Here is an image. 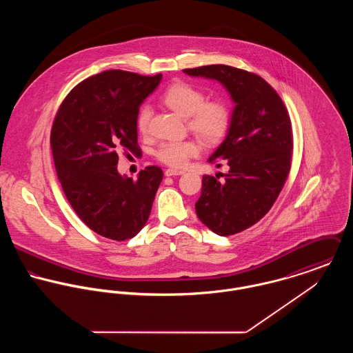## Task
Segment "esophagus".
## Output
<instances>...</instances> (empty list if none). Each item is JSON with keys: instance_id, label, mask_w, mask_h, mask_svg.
I'll list each match as a JSON object with an SVG mask.
<instances>
[{"instance_id": "34e87169", "label": "esophagus", "mask_w": 353, "mask_h": 353, "mask_svg": "<svg viewBox=\"0 0 353 353\" xmlns=\"http://www.w3.org/2000/svg\"><path fill=\"white\" fill-rule=\"evenodd\" d=\"M185 171H182V170H175V168H167L165 171H164V175L165 176H174V175H182Z\"/></svg>"}]
</instances>
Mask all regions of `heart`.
Returning a JSON list of instances; mask_svg holds the SVG:
<instances>
[{
    "label": "heart",
    "instance_id": "b5f03b06",
    "mask_svg": "<svg viewBox=\"0 0 353 353\" xmlns=\"http://www.w3.org/2000/svg\"><path fill=\"white\" fill-rule=\"evenodd\" d=\"M205 99V94L200 88L185 81L171 84L161 95V101L168 108L182 117H188V128L202 141L206 144H219L230 133L232 111L224 101ZM151 114L148 105H143L137 111L136 126L143 136L150 132ZM199 152L200 147L194 140L167 141L156 148L154 157L165 165L181 168L185 167L192 157L197 156Z\"/></svg>",
    "mask_w": 353,
    "mask_h": 353
}]
</instances>
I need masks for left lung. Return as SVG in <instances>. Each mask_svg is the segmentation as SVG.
<instances>
[{
	"mask_svg": "<svg viewBox=\"0 0 353 353\" xmlns=\"http://www.w3.org/2000/svg\"><path fill=\"white\" fill-rule=\"evenodd\" d=\"M190 76L219 80L236 103L224 143L209 157L225 174L202 176L196 212L220 236L250 228L273 206L292 163V123L274 88L261 76L228 65L183 69Z\"/></svg>",
	"mask_w": 353,
	"mask_h": 353,
	"instance_id": "1",
	"label": "left lung"
}]
</instances>
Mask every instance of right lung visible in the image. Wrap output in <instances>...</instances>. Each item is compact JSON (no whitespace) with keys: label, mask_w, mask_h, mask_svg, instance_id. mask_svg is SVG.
Returning a JSON list of instances; mask_svg holds the SVG:
<instances>
[{"label":"right lung","mask_w":353,"mask_h":353,"mask_svg":"<svg viewBox=\"0 0 353 353\" xmlns=\"http://www.w3.org/2000/svg\"><path fill=\"white\" fill-rule=\"evenodd\" d=\"M161 73L111 69L79 83L62 101L50 144L62 190L81 221L111 241L136 236L151 214L163 171L148 165L137 179L117 171L118 152L141 151L136 115Z\"/></svg>","instance_id":"right-lung-1"}]
</instances>
